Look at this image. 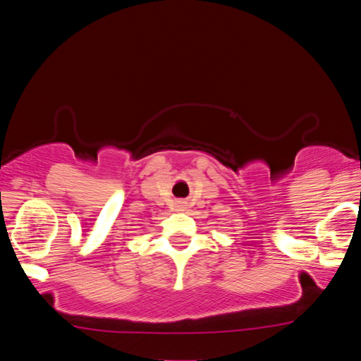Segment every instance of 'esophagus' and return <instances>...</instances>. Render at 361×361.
I'll use <instances>...</instances> for the list:
<instances>
[{
  "mask_svg": "<svg viewBox=\"0 0 361 361\" xmlns=\"http://www.w3.org/2000/svg\"><path fill=\"white\" fill-rule=\"evenodd\" d=\"M183 209H185V202L178 200L176 204H175V210H178V212H180V210H183Z\"/></svg>",
  "mask_w": 361,
  "mask_h": 361,
  "instance_id": "1",
  "label": "esophagus"
}]
</instances>
